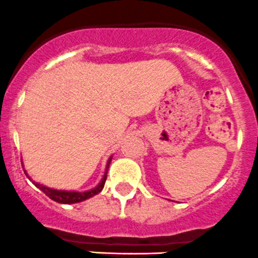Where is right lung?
<instances>
[{"instance_id":"obj_1","label":"right lung","mask_w":258,"mask_h":258,"mask_svg":"<svg viewBox=\"0 0 258 258\" xmlns=\"http://www.w3.org/2000/svg\"><path fill=\"white\" fill-rule=\"evenodd\" d=\"M111 158L112 157H110L109 161H107L106 170H105V173H104V176H102V178H101V181H100L99 185L95 186L94 188H91V190H87V191H67V190H57V188L48 187V186L41 185V183L35 182V181L31 180V177L28 175V172H26V171H24V172H25V175L28 176L29 180L33 181L34 185H35L39 190L43 191L46 196H49L51 200L57 201V203H59V204H76V203H81V201H85V200H87V199L92 198V196L97 195V194H99L100 191L104 188L105 181H106V177H107V170H109Z\"/></svg>"}]
</instances>
